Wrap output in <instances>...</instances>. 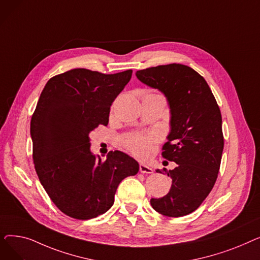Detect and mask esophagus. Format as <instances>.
<instances>
[{
  "label": "esophagus",
  "instance_id": "34e87169",
  "mask_svg": "<svg viewBox=\"0 0 260 260\" xmlns=\"http://www.w3.org/2000/svg\"><path fill=\"white\" fill-rule=\"evenodd\" d=\"M139 170H140V172L143 173V174H152V173H153V170H152L151 168H149V167L145 166V165H140Z\"/></svg>",
  "mask_w": 260,
  "mask_h": 260
}]
</instances>
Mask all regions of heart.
I'll return each mask as SVG.
<instances>
[{
  "instance_id": "obj_1",
  "label": "heart",
  "mask_w": 260,
  "mask_h": 260,
  "mask_svg": "<svg viewBox=\"0 0 260 260\" xmlns=\"http://www.w3.org/2000/svg\"><path fill=\"white\" fill-rule=\"evenodd\" d=\"M157 137L155 134L142 135V134H132L126 136L123 140L124 146L128 151L137 157L144 158L151 152L153 143Z\"/></svg>"
}]
</instances>
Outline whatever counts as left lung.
Masks as SVG:
<instances>
[{
	"instance_id": "left-lung-1",
	"label": "left lung",
	"mask_w": 260,
	"mask_h": 260,
	"mask_svg": "<svg viewBox=\"0 0 260 260\" xmlns=\"http://www.w3.org/2000/svg\"><path fill=\"white\" fill-rule=\"evenodd\" d=\"M136 76L166 94L171 133L161 155L178 165L173 171L162 170L172 186L165 197L152 198L151 204L165 216L188 215L208 197L219 173L224 144L219 106L207 81L186 65H159Z\"/></svg>"
}]
</instances>
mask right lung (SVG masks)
I'll return each instance as SVG.
<instances>
[{
    "label": "right lung",
    "instance_id": "right-lung-1",
    "mask_svg": "<svg viewBox=\"0 0 260 260\" xmlns=\"http://www.w3.org/2000/svg\"><path fill=\"white\" fill-rule=\"evenodd\" d=\"M132 74L75 68L50 78L41 92L30 121L35 169L51 201L75 219L107 212L119 183L139 171L120 151L104 161L90 153L89 134L108 124L111 105Z\"/></svg>",
    "mask_w": 260,
    "mask_h": 260
}]
</instances>
